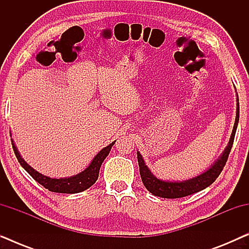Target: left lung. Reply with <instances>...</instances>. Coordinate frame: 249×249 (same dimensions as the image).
<instances>
[{
  "label": "left lung",
  "instance_id": "1",
  "mask_svg": "<svg viewBox=\"0 0 249 249\" xmlns=\"http://www.w3.org/2000/svg\"><path fill=\"white\" fill-rule=\"evenodd\" d=\"M238 121H239V102H238L237 96V114H236V121H234L233 130L231 134L229 144H228L227 148L224 149L223 154L221 158L210 168L206 172L202 173L196 178H193L190 180H186V181L181 182H171V181H163L160 180L152 175L147 166L145 165L144 160H142V155L137 152V159L139 164V172H141L142 181L146 187V189L153 195L162 197V198H181V197H186L188 195H193V194L198 193L200 190L205 189L206 187L215 181L220 173L226 165L228 161V156L230 154L231 148H232L234 135H236Z\"/></svg>",
  "mask_w": 249,
  "mask_h": 249
}]
</instances>
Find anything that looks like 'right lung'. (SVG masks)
I'll list each match as a JSON object with an SVG mask.
<instances>
[{
    "label": "right lung",
    "mask_w": 249,
    "mask_h": 249,
    "mask_svg": "<svg viewBox=\"0 0 249 249\" xmlns=\"http://www.w3.org/2000/svg\"><path fill=\"white\" fill-rule=\"evenodd\" d=\"M113 145H114V142L102 149V151L95 156L89 166H88L86 170H84L83 172H80L79 175L70 177V178L55 179V178H50V177L43 176L42 173L35 171L32 166L27 164V163L21 159L18 149H17V147L12 142L13 151H15L17 159H18V161L20 164H21L22 168L25 169L37 182L40 183L44 188L49 189L50 192L62 193V194L81 193L84 192V190L89 188L90 186H93L98 178V173H100V168L102 163H103L105 158L108 155V153H110L112 146Z\"/></svg>",
    "instance_id": "1"
}]
</instances>
